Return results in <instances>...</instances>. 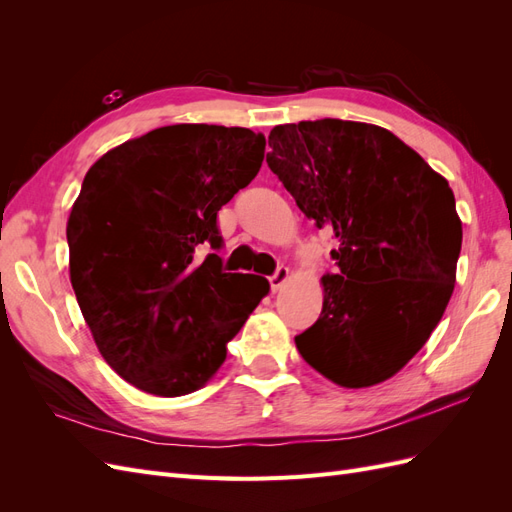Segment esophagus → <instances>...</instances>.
<instances>
[{"label": "esophagus", "mask_w": 512, "mask_h": 512, "mask_svg": "<svg viewBox=\"0 0 512 512\" xmlns=\"http://www.w3.org/2000/svg\"><path fill=\"white\" fill-rule=\"evenodd\" d=\"M288 267H277L275 273L269 277V284H271V290H280L284 286V282L288 280Z\"/></svg>", "instance_id": "34e87169"}]
</instances>
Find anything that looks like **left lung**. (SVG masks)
<instances>
[{
	"instance_id": "obj_1",
	"label": "left lung",
	"mask_w": 512,
	"mask_h": 512,
	"mask_svg": "<svg viewBox=\"0 0 512 512\" xmlns=\"http://www.w3.org/2000/svg\"><path fill=\"white\" fill-rule=\"evenodd\" d=\"M267 164L299 209L337 239L320 318L294 337L324 378L363 389L425 346L455 288L453 190L380 126L318 119L275 126Z\"/></svg>"
}]
</instances>
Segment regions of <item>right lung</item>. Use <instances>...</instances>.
Listing matches in <instances>:
<instances>
[{"instance_id":"obj_1","label":"right lung","mask_w":512,"mask_h":512,"mask_svg":"<svg viewBox=\"0 0 512 512\" xmlns=\"http://www.w3.org/2000/svg\"><path fill=\"white\" fill-rule=\"evenodd\" d=\"M265 158L247 128L177 123L111 149L87 170L68 218L70 282L94 342L136 389L179 397L205 386L226 344L269 292L224 273L218 211Z\"/></svg>"}]
</instances>
